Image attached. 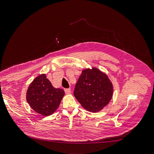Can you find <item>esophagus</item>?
<instances>
[{"label":"esophagus","instance_id":"34e87169","mask_svg":"<svg viewBox=\"0 0 154 154\" xmlns=\"http://www.w3.org/2000/svg\"><path fill=\"white\" fill-rule=\"evenodd\" d=\"M65 92L66 94H69L71 93V89H65Z\"/></svg>","mask_w":154,"mask_h":154}]
</instances>
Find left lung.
I'll use <instances>...</instances> for the list:
<instances>
[{
  "mask_svg": "<svg viewBox=\"0 0 154 154\" xmlns=\"http://www.w3.org/2000/svg\"><path fill=\"white\" fill-rule=\"evenodd\" d=\"M112 83L107 75L93 67L82 71L74 90V96L86 110L97 112L112 99Z\"/></svg>",
  "mask_w": 154,
  "mask_h": 154,
  "instance_id": "obj_1",
  "label": "left lung"
}]
</instances>
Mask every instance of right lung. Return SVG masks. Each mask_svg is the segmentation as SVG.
Wrapping results in <instances>:
<instances>
[{"instance_id":"add662e5","label":"right lung","mask_w":154,"mask_h":154,"mask_svg":"<svg viewBox=\"0 0 154 154\" xmlns=\"http://www.w3.org/2000/svg\"><path fill=\"white\" fill-rule=\"evenodd\" d=\"M64 96L63 89L54 88L46 75L42 74L29 85L26 100L33 110L48 116L57 110Z\"/></svg>"}]
</instances>
